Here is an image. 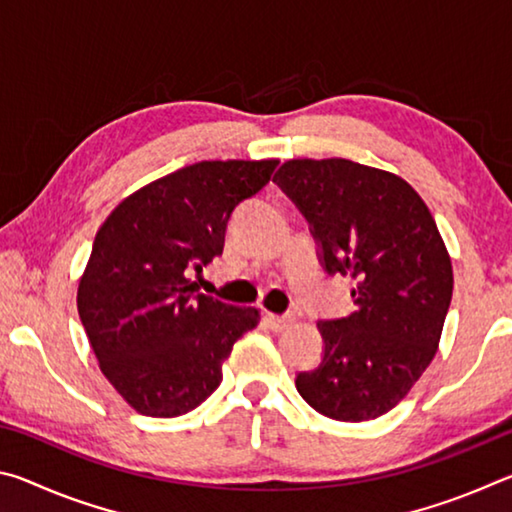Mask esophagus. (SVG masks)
Listing matches in <instances>:
<instances>
[{
    "mask_svg": "<svg viewBox=\"0 0 512 512\" xmlns=\"http://www.w3.org/2000/svg\"><path fill=\"white\" fill-rule=\"evenodd\" d=\"M266 323L275 332H284V329H289V325L293 323V316L291 314H284V316H277V314H266Z\"/></svg>",
    "mask_w": 512,
    "mask_h": 512,
    "instance_id": "obj_1",
    "label": "esophagus"
}]
</instances>
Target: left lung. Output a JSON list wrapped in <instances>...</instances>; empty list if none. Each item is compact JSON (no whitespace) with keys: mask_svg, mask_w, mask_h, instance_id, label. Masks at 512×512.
<instances>
[{"mask_svg":"<svg viewBox=\"0 0 512 512\" xmlns=\"http://www.w3.org/2000/svg\"><path fill=\"white\" fill-rule=\"evenodd\" d=\"M273 183L307 219L325 273L354 280L350 314L318 320L323 359L298 372V393L332 420H375L438 350L454 289L443 237L395 173L343 158L289 160Z\"/></svg>","mask_w":512,"mask_h":512,"instance_id":"1","label":"left lung"}]
</instances>
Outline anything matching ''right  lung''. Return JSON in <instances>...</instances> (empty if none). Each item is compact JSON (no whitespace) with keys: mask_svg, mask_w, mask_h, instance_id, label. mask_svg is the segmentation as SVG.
<instances>
[{"mask_svg":"<svg viewBox=\"0 0 512 512\" xmlns=\"http://www.w3.org/2000/svg\"><path fill=\"white\" fill-rule=\"evenodd\" d=\"M277 164H189L124 198L99 228L76 305L101 372L137 413L176 418L203 404L257 325V309L198 293L189 273L223 253L232 214Z\"/></svg>","mask_w":512,"mask_h":512,"instance_id":"add662e5","label":"right lung"}]
</instances>
